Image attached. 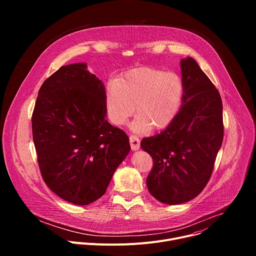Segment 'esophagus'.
I'll use <instances>...</instances> for the list:
<instances>
[{
    "mask_svg": "<svg viewBox=\"0 0 256 256\" xmlns=\"http://www.w3.org/2000/svg\"><path fill=\"white\" fill-rule=\"evenodd\" d=\"M130 148L132 151L138 150L140 147V140L136 136H130Z\"/></svg>",
    "mask_w": 256,
    "mask_h": 256,
    "instance_id": "obj_1",
    "label": "esophagus"
}]
</instances>
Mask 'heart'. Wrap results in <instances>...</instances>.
<instances>
[{
	"label": "heart",
	"mask_w": 256,
	"mask_h": 256,
	"mask_svg": "<svg viewBox=\"0 0 256 256\" xmlns=\"http://www.w3.org/2000/svg\"><path fill=\"white\" fill-rule=\"evenodd\" d=\"M184 85L175 72L140 68L109 83L105 95L107 118L112 124H126L136 112L130 128L138 134L167 128L178 114Z\"/></svg>",
	"instance_id": "1"
}]
</instances>
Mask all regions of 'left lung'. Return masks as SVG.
<instances>
[{"mask_svg":"<svg viewBox=\"0 0 256 256\" xmlns=\"http://www.w3.org/2000/svg\"><path fill=\"white\" fill-rule=\"evenodd\" d=\"M180 68L184 96L178 114L163 132L140 142L154 162L148 190L167 204L190 202L202 192L224 136L220 93L192 58L181 60Z\"/></svg>","mask_w":256,"mask_h":256,"instance_id":"1","label":"left lung"}]
</instances>
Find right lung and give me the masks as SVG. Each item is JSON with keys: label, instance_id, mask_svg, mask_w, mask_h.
Instances as JSON below:
<instances>
[{"label": "right lung", "instance_id": "add662e5", "mask_svg": "<svg viewBox=\"0 0 256 256\" xmlns=\"http://www.w3.org/2000/svg\"><path fill=\"white\" fill-rule=\"evenodd\" d=\"M105 87L85 62L60 66L38 91L33 142L46 186L60 198L87 206L101 198L130 146L105 120Z\"/></svg>", "mask_w": 256, "mask_h": 256}]
</instances>
